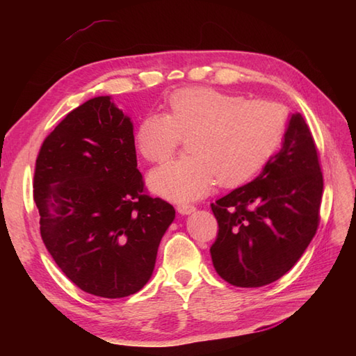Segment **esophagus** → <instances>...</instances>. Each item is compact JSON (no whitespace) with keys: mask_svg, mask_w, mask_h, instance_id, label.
I'll return each mask as SVG.
<instances>
[{"mask_svg":"<svg viewBox=\"0 0 356 356\" xmlns=\"http://www.w3.org/2000/svg\"><path fill=\"white\" fill-rule=\"evenodd\" d=\"M197 209L195 208L194 205H190V203H180V205H177V211L182 216H188V214H191V213H194V211Z\"/></svg>","mask_w":356,"mask_h":356,"instance_id":"1","label":"esophagus"}]
</instances>
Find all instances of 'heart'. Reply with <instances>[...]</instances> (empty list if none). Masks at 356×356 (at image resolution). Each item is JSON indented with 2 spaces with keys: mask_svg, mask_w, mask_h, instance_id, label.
Wrapping results in <instances>:
<instances>
[{
  "mask_svg": "<svg viewBox=\"0 0 356 356\" xmlns=\"http://www.w3.org/2000/svg\"><path fill=\"white\" fill-rule=\"evenodd\" d=\"M287 113L272 101L209 87L177 90L166 99V115L148 113L134 131V145L148 162L168 159L188 136V156L154 168L149 190L174 202H190L220 182L237 188L254 179L282 147Z\"/></svg>",
  "mask_w": 356,
  "mask_h": 356,
  "instance_id": "heart-1",
  "label": "heart"
}]
</instances>
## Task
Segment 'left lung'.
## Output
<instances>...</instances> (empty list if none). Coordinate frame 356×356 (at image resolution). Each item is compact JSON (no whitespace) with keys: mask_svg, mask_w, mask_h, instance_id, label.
<instances>
[{"mask_svg":"<svg viewBox=\"0 0 356 356\" xmlns=\"http://www.w3.org/2000/svg\"><path fill=\"white\" fill-rule=\"evenodd\" d=\"M323 172L301 113L287 124L283 147L260 176L211 203L217 238L211 259L225 282L260 287L300 260L320 223Z\"/></svg>","mask_w":356,"mask_h":356,"instance_id":"obj_1","label":"left lung"}]
</instances>
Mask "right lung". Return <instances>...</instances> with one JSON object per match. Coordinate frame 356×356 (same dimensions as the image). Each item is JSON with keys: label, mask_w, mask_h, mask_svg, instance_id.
Listing matches in <instances>:
<instances>
[{"label": "right lung", "mask_w": 356, "mask_h": 356, "mask_svg": "<svg viewBox=\"0 0 356 356\" xmlns=\"http://www.w3.org/2000/svg\"><path fill=\"white\" fill-rule=\"evenodd\" d=\"M33 199L58 268L102 298L128 297L147 284L176 217L168 202L147 194L133 124L110 96L79 105L44 139Z\"/></svg>", "instance_id": "right-lung-1"}]
</instances>
